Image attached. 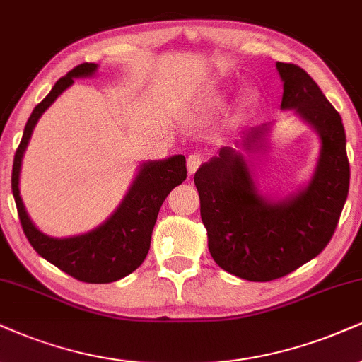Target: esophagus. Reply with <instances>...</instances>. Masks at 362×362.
I'll list each match as a JSON object with an SVG mask.
<instances>
[{"label":"esophagus","instance_id":"1","mask_svg":"<svg viewBox=\"0 0 362 362\" xmlns=\"http://www.w3.org/2000/svg\"><path fill=\"white\" fill-rule=\"evenodd\" d=\"M202 163H203V156L202 154H196V153L189 154L188 156V163H186V164H188V173L194 174L196 169L202 166Z\"/></svg>","mask_w":362,"mask_h":362}]
</instances>
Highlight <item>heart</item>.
<instances>
[{
  "instance_id": "1",
  "label": "heart",
  "mask_w": 362,
  "mask_h": 362,
  "mask_svg": "<svg viewBox=\"0 0 362 362\" xmlns=\"http://www.w3.org/2000/svg\"><path fill=\"white\" fill-rule=\"evenodd\" d=\"M211 104H221V95H220V93H215V95L211 97Z\"/></svg>"
}]
</instances>
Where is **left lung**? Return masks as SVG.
Segmentation results:
<instances>
[{
  "mask_svg": "<svg viewBox=\"0 0 362 362\" xmlns=\"http://www.w3.org/2000/svg\"><path fill=\"white\" fill-rule=\"evenodd\" d=\"M276 70L284 82L280 109L297 110L319 134L320 154L307 188L280 202L265 198L233 147H223L194 174L213 260L250 282L280 279L317 257L331 242L349 191L341 115L304 69L276 62ZM269 129L263 124L245 132L243 149L262 147Z\"/></svg>",
  "mask_w": 362,
  "mask_h": 362,
  "instance_id": "1",
  "label": "left lung"
}]
</instances>
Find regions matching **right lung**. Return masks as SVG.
I'll return each mask as SVG.
<instances>
[{
	"label": "right lung",
	"mask_w": 362,
	"mask_h": 362,
	"mask_svg": "<svg viewBox=\"0 0 362 362\" xmlns=\"http://www.w3.org/2000/svg\"><path fill=\"white\" fill-rule=\"evenodd\" d=\"M97 66V64L77 65L58 80L50 93L35 107L15 153L11 191L21 228L40 257L82 282L110 284L132 274L144 262L160 204L173 188L186 180L188 173L185 156L176 154L173 158L142 164L131 189L112 215L88 233L70 238H52L42 233L30 220L18 188L21 159L38 119L62 92L72 86L74 78L92 77Z\"/></svg>",
	"instance_id": "right-lung-1"
}]
</instances>
